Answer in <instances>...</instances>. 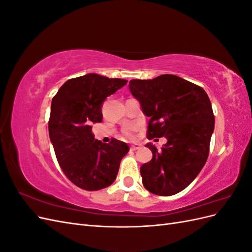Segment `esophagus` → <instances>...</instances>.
<instances>
[{
  "instance_id": "34e87169",
  "label": "esophagus",
  "mask_w": 252,
  "mask_h": 252,
  "mask_svg": "<svg viewBox=\"0 0 252 252\" xmlns=\"http://www.w3.org/2000/svg\"><path fill=\"white\" fill-rule=\"evenodd\" d=\"M141 148V145L140 144H133V145H131L130 146V150H138V149H140Z\"/></svg>"
}]
</instances>
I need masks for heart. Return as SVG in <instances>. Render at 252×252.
<instances>
[{
	"instance_id": "heart-1",
	"label": "heart",
	"mask_w": 252,
	"mask_h": 252,
	"mask_svg": "<svg viewBox=\"0 0 252 252\" xmlns=\"http://www.w3.org/2000/svg\"><path fill=\"white\" fill-rule=\"evenodd\" d=\"M136 126H128V127H126L124 130H123V135L125 136V138H127V139H133L134 138V133H135V131H136Z\"/></svg>"
}]
</instances>
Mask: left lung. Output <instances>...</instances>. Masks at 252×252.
<instances>
[{
    "label": "left lung",
    "instance_id": "8db88e82",
    "mask_svg": "<svg viewBox=\"0 0 252 252\" xmlns=\"http://www.w3.org/2000/svg\"><path fill=\"white\" fill-rule=\"evenodd\" d=\"M129 89L150 118L147 138L165 136L167 143L148 147L152 158L141 166L144 187L154 194L179 193L200 173L209 155L215 116L205 90L178 75L131 80Z\"/></svg>",
    "mask_w": 252,
    "mask_h": 252
}]
</instances>
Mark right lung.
<instances>
[{
	"instance_id": "1",
	"label": "right lung",
	"mask_w": 252,
	"mask_h": 252,
	"mask_svg": "<svg viewBox=\"0 0 252 252\" xmlns=\"http://www.w3.org/2000/svg\"><path fill=\"white\" fill-rule=\"evenodd\" d=\"M126 80L88 73L68 80L52 97L49 136L64 174L75 186L94 191L116 180L121 159L129 151L124 142L94 140L93 123H101L106 97L125 86Z\"/></svg>"
}]
</instances>
